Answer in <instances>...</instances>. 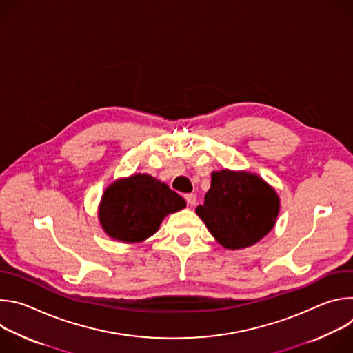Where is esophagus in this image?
<instances>
[{"mask_svg":"<svg viewBox=\"0 0 353 353\" xmlns=\"http://www.w3.org/2000/svg\"><path fill=\"white\" fill-rule=\"evenodd\" d=\"M184 198H185V201H187V204L188 205H195V203H196V196L194 195V194H185L184 195Z\"/></svg>","mask_w":353,"mask_h":353,"instance_id":"esophagus-1","label":"esophagus"}]
</instances>
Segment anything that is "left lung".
Returning <instances> with one entry per match:
<instances>
[{
    "label": "left lung",
    "instance_id": "1",
    "mask_svg": "<svg viewBox=\"0 0 353 353\" xmlns=\"http://www.w3.org/2000/svg\"><path fill=\"white\" fill-rule=\"evenodd\" d=\"M204 205L195 212L216 241L239 250L260 241L274 228L279 196L260 176L223 169L214 172Z\"/></svg>",
    "mask_w": 353,
    "mask_h": 353
}]
</instances>
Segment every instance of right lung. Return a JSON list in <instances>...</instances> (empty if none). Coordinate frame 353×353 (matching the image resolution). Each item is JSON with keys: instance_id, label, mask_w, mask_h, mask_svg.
Returning a JSON list of instances; mask_svg holds the SVG:
<instances>
[{"instance_id": "right-lung-1", "label": "right lung", "mask_w": 353, "mask_h": 353, "mask_svg": "<svg viewBox=\"0 0 353 353\" xmlns=\"http://www.w3.org/2000/svg\"><path fill=\"white\" fill-rule=\"evenodd\" d=\"M185 208V201L149 174H132L110 184L100 201L99 221L114 240L139 243L152 236L169 214Z\"/></svg>"}]
</instances>
